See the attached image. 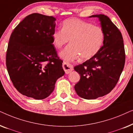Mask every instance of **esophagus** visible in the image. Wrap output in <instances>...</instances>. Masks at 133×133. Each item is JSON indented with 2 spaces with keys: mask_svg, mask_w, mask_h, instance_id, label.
I'll return each mask as SVG.
<instances>
[{
  "mask_svg": "<svg viewBox=\"0 0 133 133\" xmlns=\"http://www.w3.org/2000/svg\"><path fill=\"white\" fill-rule=\"evenodd\" d=\"M63 68L64 70L65 73L69 74L73 70V66L70 63H67L66 62H63Z\"/></svg>",
  "mask_w": 133,
  "mask_h": 133,
  "instance_id": "esophagus-1",
  "label": "esophagus"
}]
</instances>
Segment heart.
<instances>
[{
  "label": "heart",
  "instance_id": "heart-1",
  "mask_svg": "<svg viewBox=\"0 0 133 133\" xmlns=\"http://www.w3.org/2000/svg\"><path fill=\"white\" fill-rule=\"evenodd\" d=\"M52 42L56 48H61L71 43L60 53V56L68 62L81 57L87 60L95 56L103 46L105 34L102 29L92 23L77 19H69L63 22L62 30H55L52 34Z\"/></svg>",
  "mask_w": 133,
  "mask_h": 133
}]
</instances>
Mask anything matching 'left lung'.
Wrapping results in <instances>:
<instances>
[{
	"mask_svg": "<svg viewBox=\"0 0 133 133\" xmlns=\"http://www.w3.org/2000/svg\"><path fill=\"white\" fill-rule=\"evenodd\" d=\"M105 34L102 47L95 56L74 66L81 76L74 86L76 93L85 99H95L106 95L115 87L122 72L125 53L122 34L108 16L96 14Z\"/></svg>",
	"mask_w": 133,
	"mask_h": 133,
	"instance_id": "obj_1",
	"label": "left lung"
}]
</instances>
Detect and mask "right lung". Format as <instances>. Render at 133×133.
<instances>
[{
	"label": "right lung",
	"mask_w": 133,
	"mask_h": 133,
	"mask_svg": "<svg viewBox=\"0 0 133 133\" xmlns=\"http://www.w3.org/2000/svg\"><path fill=\"white\" fill-rule=\"evenodd\" d=\"M56 18L33 13L27 16L11 34L6 65L14 86L20 93L43 99L53 91L64 75L63 61L52 43Z\"/></svg>",
	"instance_id": "obj_1"
}]
</instances>
